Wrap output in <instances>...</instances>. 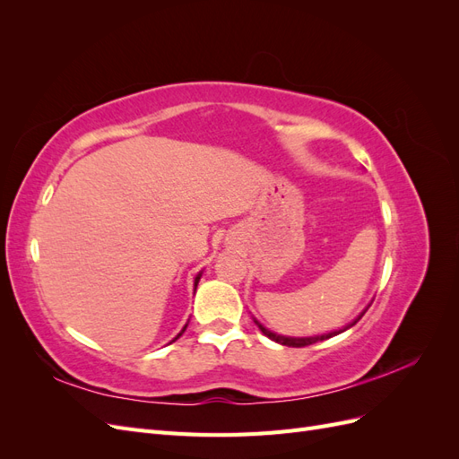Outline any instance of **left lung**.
Returning a JSON list of instances; mask_svg holds the SVG:
<instances>
[{
	"mask_svg": "<svg viewBox=\"0 0 459 459\" xmlns=\"http://www.w3.org/2000/svg\"><path fill=\"white\" fill-rule=\"evenodd\" d=\"M368 308H369V304H368ZM368 308H366V310H368ZM366 310H364L362 314H359L356 319H352L351 324H346L344 327L335 329V331H329V333H324V335H312V337H287V335H277V333H273V331H270V329L264 327V325L258 322L256 317H255V324L260 327V331H262L264 335H266L268 339H272V341H275V342H280V344H285V346H295V349H300V346H308V344H314V342H317V341L331 339V337L339 335V333H342V331H346V329H351L352 325H356V324H358V319L366 314Z\"/></svg>",
	"mask_w": 459,
	"mask_h": 459,
	"instance_id": "1",
	"label": "left lung"
}]
</instances>
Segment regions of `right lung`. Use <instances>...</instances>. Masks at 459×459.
Listing matches in <instances>:
<instances>
[{"instance_id": "1", "label": "right lung", "mask_w": 459, "mask_h": 459, "mask_svg": "<svg viewBox=\"0 0 459 459\" xmlns=\"http://www.w3.org/2000/svg\"><path fill=\"white\" fill-rule=\"evenodd\" d=\"M201 275H203V272H199V273L195 275V283H193V285H195V289H197V285H199V280H201ZM186 327H187V324H186V325H184V329H182V331H179V333H178V335L174 337V341H176V339H179V337H182V333L186 331ZM174 341H172V342H174Z\"/></svg>"}]
</instances>
